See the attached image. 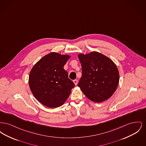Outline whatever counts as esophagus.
<instances>
[{
    "mask_svg": "<svg viewBox=\"0 0 146 146\" xmlns=\"http://www.w3.org/2000/svg\"><path fill=\"white\" fill-rule=\"evenodd\" d=\"M73 82H74V84H75L76 85H77V84H78V80H77L76 79H75V80H73Z\"/></svg>",
    "mask_w": 146,
    "mask_h": 146,
    "instance_id": "obj_1",
    "label": "esophagus"
}]
</instances>
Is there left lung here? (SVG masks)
Masks as SVG:
<instances>
[{
	"instance_id": "8db88e82",
	"label": "left lung",
	"mask_w": 146,
	"mask_h": 146,
	"mask_svg": "<svg viewBox=\"0 0 146 146\" xmlns=\"http://www.w3.org/2000/svg\"><path fill=\"white\" fill-rule=\"evenodd\" d=\"M82 76L78 84L91 101L100 103L108 100L115 91L119 81L117 66L110 58L98 52L78 55Z\"/></svg>"
}]
</instances>
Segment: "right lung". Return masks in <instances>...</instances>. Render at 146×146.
I'll return each mask as SVG.
<instances>
[{"mask_svg":"<svg viewBox=\"0 0 146 146\" xmlns=\"http://www.w3.org/2000/svg\"><path fill=\"white\" fill-rule=\"evenodd\" d=\"M70 56L51 52L44 56L31 70L30 89L35 98L50 108L62 105L69 97L74 83L63 67Z\"/></svg>","mask_w":146,"mask_h":146,"instance_id":"obj_1","label":"right lung"}]
</instances>
